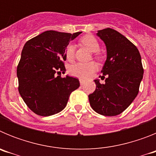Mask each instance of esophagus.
<instances>
[{
	"instance_id": "1",
	"label": "esophagus",
	"mask_w": 156,
	"mask_h": 156,
	"mask_svg": "<svg viewBox=\"0 0 156 156\" xmlns=\"http://www.w3.org/2000/svg\"><path fill=\"white\" fill-rule=\"evenodd\" d=\"M84 82H85V81L83 80H82V79L80 80V85L83 84V83H84Z\"/></svg>"
}]
</instances>
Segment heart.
<instances>
[{
    "mask_svg": "<svg viewBox=\"0 0 156 156\" xmlns=\"http://www.w3.org/2000/svg\"><path fill=\"white\" fill-rule=\"evenodd\" d=\"M83 44L92 52H97L100 49V45L94 37L87 35L83 37L80 40ZM75 46L73 44H69L66 48V58L68 61H72L74 58ZM97 65L94 62H76L73 64L69 68V73L73 76L80 79H88L97 70Z\"/></svg>",
    "mask_w": 156,
    "mask_h": 156,
    "instance_id": "heart-1",
    "label": "heart"
}]
</instances>
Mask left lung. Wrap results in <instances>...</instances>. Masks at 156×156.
Returning a JSON list of instances; mask_svg holds the SVG:
<instances>
[{
	"instance_id": "1",
	"label": "left lung",
	"mask_w": 156,
	"mask_h": 156,
	"mask_svg": "<svg viewBox=\"0 0 156 156\" xmlns=\"http://www.w3.org/2000/svg\"><path fill=\"white\" fill-rule=\"evenodd\" d=\"M98 37L105 43L107 58L101 73L105 83L94 80L96 89L88 95L91 108L106 116L122 113L137 97L143 79L141 58L138 49L116 30H98Z\"/></svg>"
}]
</instances>
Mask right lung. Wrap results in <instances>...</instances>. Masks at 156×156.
<instances>
[{
	"instance_id": "obj_1",
	"label": "right lung",
	"mask_w": 156,
	"mask_h": 156,
	"mask_svg": "<svg viewBox=\"0 0 156 156\" xmlns=\"http://www.w3.org/2000/svg\"><path fill=\"white\" fill-rule=\"evenodd\" d=\"M80 34L48 30L25 44L17 67L19 92L37 115L49 116L62 111L70 94L80 87L78 79L56 73H65L66 47Z\"/></svg>"
}]
</instances>
